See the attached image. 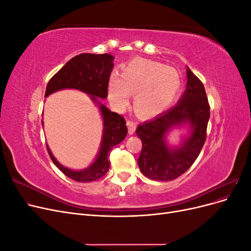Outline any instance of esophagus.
Listing matches in <instances>:
<instances>
[{
	"mask_svg": "<svg viewBox=\"0 0 251 251\" xmlns=\"http://www.w3.org/2000/svg\"><path fill=\"white\" fill-rule=\"evenodd\" d=\"M126 125H127V126H128V134H130V135L134 134V132H135V130H136V124L134 123L133 120L127 119V120H126Z\"/></svg>",
	"mask_w": 251,
	"mask_h": 251,
	"instance_id": "1",
	"label": "esophagus"
}]
</instances>
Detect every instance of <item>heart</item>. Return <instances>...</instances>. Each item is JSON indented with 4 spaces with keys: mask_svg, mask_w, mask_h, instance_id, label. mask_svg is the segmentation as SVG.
I'll list each match as a JSON object with an SVG mask.
<instances>
[{
    "mask_svg": "<svg viewBox=\"0 0 251 251\" xmlns=\"http://www.w3.org/2000/svg\"><path fill=\"white\" fill-rule=\"evenodd\" d=\"M180 73L173 67L149 59H135L123 70L121 78L113 76L109 97L116 107H125L135 94V109L142 116L161 113L175 100L181 90Z\"/></svg>",
    "mask_w": 251,
    "mask_h": 251,
    "instance_id": "heart-1",
    "label": "heart"
}]
</instances>
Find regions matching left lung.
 Wrapping results in <instances>:
<instances>
[{
	"instance_id": "1",
	"label": "left lung",
	"mask_w": 251,
	"mask_h": 251,
	"mask_svg": "<svg viewBox=\"0 0 251 251\" xmlns=\"http://www.w3.org/2000/svg\"><path fill=\"white\" fill-rule=\"evenodd\" d=\"M187 86L178 103L136 128L142 150L138 166L144 176L156 181H171L184 174L199 156L206 140L210 107L202 81L188 69ZM189 123L191 136L178 149H170L165 134L173 126Z\"/></svg>"
}]
</instances>
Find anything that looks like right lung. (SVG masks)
<instances>
[{
  "label": "right lung",
  "mask_w": 251,
  "mask_h": 251,
  "mask_svg": "<svg viewBox=\"0 0 251 251\" xmlns=\"http://www.w3.org/2000/svg\"><path fill=\"white\" fill-rule=\"evenodd\" d=\"M111 54H92L82 53L70 59L62 69L55 73L49 80L45 97L63 89H77L91 95L92 100L100 104L103 118L102 142L96 160L88 169L72 171L60 164L52 155L47 146L51 160L67 177L77 182H91L100 179L108 173L110 168V154L116 144L123 141L127 134L126 119L123 115L111 112L103 104L97 101L98 98L108 97L110 75L113 69ZM43 124V120H42Z\"/></svg>",
  "instance_id": "add662e5"
}]
</instances>
